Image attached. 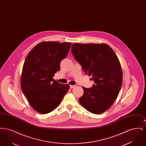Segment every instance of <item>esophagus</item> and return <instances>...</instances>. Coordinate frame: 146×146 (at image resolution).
I'll return each mask as SVG.
<instances>
[{
	"instance_id": "obj_1",
	"label": "esophagus",
	"mask_w": 146,
	"mask_h": 146,
	"mask_svg": "<svg viewBox=\"0 0 146 146\" xmlns=\"http://www.w3.org/2000/svg\"><path fill=\"white\" fill-rule=\"evenodd\" d=\"M76 85H70V89H73V88H74V87H76Z\"/></svg>"
}]
</instances>
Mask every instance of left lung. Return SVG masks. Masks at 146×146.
<instances>
[{
	"mask_svg": "<svg viewBox=\"0 0 146 146\" xmlns=\"http://www.w3.org/2000/svg\"><path fill=\"white\" fill-rule=\"evenodd\" d=\"M71 52L86 74L92 76L90 88L83 87L79 101L94 114L107 111L115 102L122 86L123 73L118 57L106 44H79L72 45Z\"/></svg>",
	"mask_w": 146,
	"mask_h": 146,
	"instance_id": "left-lung-1",
	"label": "left lung"
}]
</instances>
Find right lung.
<instances>
[{"label":"right lung","mask_w":146,"mask_h":146,"mask_svg":"<svg viewBox=\"0 0 146 146\" xmlns=\"http://www.w3.org/2000/svg\"><path fill=\"white\" fill-rule=\"evenodd\" d=\"M71 42H40L31 50L23 64L21 87L29 103L36 111L47 114L61 104L70 89L68 84L53 79L60 63L68 53Z\"/></svg>","instance_id":"obj_1"}]
</instances>
